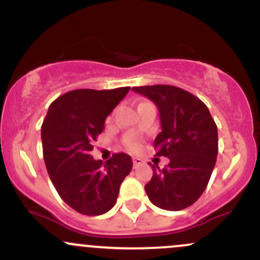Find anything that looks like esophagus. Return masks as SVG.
Wrapping results in <instances>:
<instances>
[{
	"mask_svg": "<svg viewBox=\"0 0 260 260\" xmlns=\"http://www.w3.org/2000/svg\"><path fill=\"white\" fill-rule=\"evenodd\" d=\"M143 162H144V161H143L142 159H139V157H133V166H134V169L138 168V166L142 165Z\"/></svg>",
	"mask_w": 260,
	"mask_h": 260,
	"instance_id": "34e87169",
	"label": "esophagus"
}]
</instances>
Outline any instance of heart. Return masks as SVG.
<instances>
[{
  "instance_id": "heart-1",
  "label": "heart",
  "mask_w": 260,
  "mask_h": 260,
  "mask_svg": "<svg viewBox=\"0 0 260 260\" xmlns=\"http://www.w3.org/2000/svg\"><path fill=\"white\" fill-rule=\"evenodd\" d=\"M126 147L129 149V150L132 151H137L138 149L140 148V144H139V140L136 139V138H128L126 140Z\"/></svg>"
}]
</instances>
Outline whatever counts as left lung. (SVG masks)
<instances>
[{
    "label": "left lung",
    "instance_id": "left-lung-1",
    "mask_svg": "<svg viewBox=\"0 0 260 260\" xmlns=\"http://www.w3.org/2000/svg\"><path fill=\"white\" fill-rule=\"evenodd\" d=\"M133 91L154 101L162 131L155 138L156 156L169 157L165 168L151 165L145 192L165 210L186 209L203 194L216 162L217 127L199 98L174 85L134 86Z\"/></svg>",
    "mask_w": 260,
    "mask_h": 260
}]
</instances>
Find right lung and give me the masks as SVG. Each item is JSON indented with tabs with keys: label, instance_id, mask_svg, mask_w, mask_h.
<instances>
[{
	"label": "right lung",
	"instance_id": "1",
	"mask_svg": "<svg viewBox=\"0 0 260 260\" xmlns=\"http://www.w3.org/2000/svg\"><path fill=\"white\" fill-rule=\"evenodd\" d=\"M129 89L66 92L50 105L41 126L47 174L66 204L83 215L107 213L132 170V159L124 153L113 154L106 162L90 155L106 117Z\"/></svg>",
	"mask_w": 260,
	"mask_h": 260
}]
</instances>
